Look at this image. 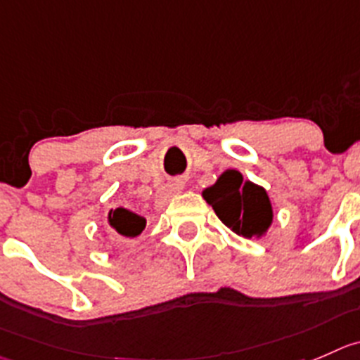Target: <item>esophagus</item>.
Here are the masks:
<instances>
[{"label": "esophagus", "instance_id": "obj_1", "mask_svg": "<svg viewBox=\"0 0 360 360\" xmlns=\"http://www.w3.org/2000/svg\"><path fill=\"white\" fill-rule=\"evenodd\" d=\"M184 187H186V182H184L182 178L171 180V182L166 184V186L159 191V194H157V205H159V207H164L174 194L182 193Z\"/></svg>", "mask_w": 360, "mask_h": 360}]
</instances>
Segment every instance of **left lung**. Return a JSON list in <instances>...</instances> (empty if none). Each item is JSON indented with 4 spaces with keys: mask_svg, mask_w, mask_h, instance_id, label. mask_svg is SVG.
<instances>
[{
    "mask_svg": "<svg viewBox=\"0 0 360 360\" xmlns=\"http://www.w3.org/2000/svg\"><path fill=\"white\" fill-rule=\"evenodd\" d=\"M203 198L231 231L245 238L263 237L272 224L274 212L266 191L244 180L237 169H226L214 186L203 191Z\"/></svg>",
    "mask_w": 360,
    "mask_h": 360,
    "instance_id": "obj_1",
    "label": "left lung"
}]
</instances>
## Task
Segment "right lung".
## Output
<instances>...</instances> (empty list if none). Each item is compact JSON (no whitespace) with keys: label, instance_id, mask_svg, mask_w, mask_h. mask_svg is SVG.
<instances>
[{"label":"right lung","instance_id":"obj_1","mask_svg":"<svg viewBox=\"0 0 360 360\" xmlns=\"http://www.w3.org/2000/svg\"><path fill=\"white\" fill-rule=\"evenodd\" d=\"M108 222L116 233L122 235L123 238H136L138 235H141L146 226L145 217L125 207H118L109 212Z\"/></svg>","mask_w":360,"mask_h":360}]
</instances>
